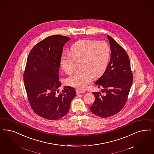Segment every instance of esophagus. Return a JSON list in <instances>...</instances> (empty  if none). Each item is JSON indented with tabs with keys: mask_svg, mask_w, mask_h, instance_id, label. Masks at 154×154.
Returning a JSON list of instances; mask_svg holds the SVG:
<instances>
[{
	"mask_svg": "<svg viewBox=\"0 0 154 154\" xmlns=\"http://www.w3.org/2000/svg\"><path fill=\"white\" fill-rule=\"evenodd\" d=\"M85 91L84 90H81V89H77L76 90V93L77 95L81 94V93H85Z\"/></svg>",
	"mask_w": 154,
	"mask_h": 154,
	"instance_id": "34e87169",
	"label": "esophagus"
}]
</instances>
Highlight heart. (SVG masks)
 <instances>
[{
	"label": "heart",
	"mask_w": 154,
	"mask_h": 154,
	"mask_svg": "<svg viewBox=\"0 0 154 154\" xmlns=\"http://www.w3.org/2000/svg\"><path fill=\"white\" fill-rule=\"evenodd\" d=\"M110 56V48L105 41L82 40L73 44L69 53L62 54L60 64L67 74L75 69L76 63L81 61V72L74 73L66 80L67 85L79 89H84L94 79L106 70Z\"/></svg>",
	"instance_id": "heart-1"
}]
</instances>
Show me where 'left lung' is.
<instances>
[{
  "instance_id": "8db88e82",
  "label": "left lung",
  "mask_w": 154,
  "mask_h": 154,
  "mask_svg": "<svg viewBox=\"0 0 154 154\" xmlns=\"http://www.w3.org/2000/svg\"><path fill=\"white\" fill-rule=\"evenodd\" d=\"M111 48V58L104 73L96 82L101 92H93L95 101L91 112L101 118L112 117L120 112L127 102L133 81L127 52L111 36L107 35Z\"/></svg>"
}]
</instances>
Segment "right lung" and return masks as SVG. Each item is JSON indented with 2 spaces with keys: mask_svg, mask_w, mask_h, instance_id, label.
<instances>
[{
  "mask_svg": "<svg viewBox=\"0 0 154 154\" xmlns=\"http://www.w3.org/2000/svg\"><path fill=\"white\" fill-rule=\"evenodd\" d=\"M70 40L60 35L46 37L33 47L27 58L23 79L28 100L37 116L48 120L64 117L76 95L71 86L59 90L60 60Z\"/></svg>",
  "mask_w": 154,
  "mask_h": 154,
  "instance_id": "obj_1",
  "label": "right lung"
}]
</instances>
